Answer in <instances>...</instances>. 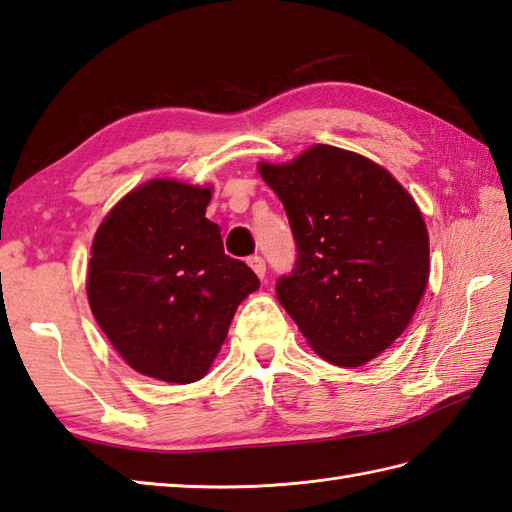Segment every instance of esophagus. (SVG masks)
<instances>
[{
    "instance_id": "esophagus-1",
    "label": "esophagus",
    "mask_w": 512,
    "mask_h": 512,
    "mask_svg": "<svg viewBox=\"0 0 512 512\" xmlns=\"http://www.w3.org/2000/svg\"><path fill=\"white\" fill-rule=\"evenodd\" d=\"M246 261H248V266L253 268V272L257 274L259 279L266 277V261H264V257H261V255H251Z\"/></svg>"
}]
</instances>
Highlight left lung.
I'll return each instance as SVG.
<instances>
[{
    "label": "left lung",
    "instance_id": "1",
    "mask_svg": "<svg viewBox=\"0 0 512 512\" xmlns=\"http://www.w3.org/2000/svg\"><path fill=\"white\" fill-rule=\"evenodd\" d=\"M296 240L277 298L309 346L359 368L409 326L430 274L428 231L413 196L359 153L316 144L290 164H259Z\"/></svg>",
    "mask_w": 512,
    "mask_h": 512
}]
</instances>
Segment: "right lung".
Segmentation results:
<instances>
[{
    "label": "right lung",
    "instance_id": "1",
    "mask_svg": "<svg viewBox=\"0 0 512 512\" xmlns=\"http://www.w3.org/2000/svg\"><path fill=\"white\" fill-rule=\"evenodd\" d=\"M212 190L153 179L103 218L88 264V303L136 372L186 385L212 368L257 274L225 255L205 218Z\"/></svg>",
    "mask_w": 512,
    "mask_h": 512
}]
</instances>
